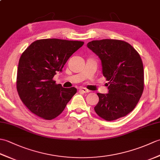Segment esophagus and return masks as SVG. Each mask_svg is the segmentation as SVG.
<instances>
[{
	"mask_svg": "<svg viewBox=\"0 0 160 160\" xmlns=\"http://www.w3.org/2000/svg\"><path fill=\"white\" fill-rule=\"evenodd\" d=\"M80 91L81 93H86L90 92L89 90H88L87 89H86V88H84V87L80 88Z\"/></svg>",
	"mask_w": 160,
	"mask_h": 160,
	"instance_id": "esophagus-1",
	"label": "esophagus"
}]
</instances>
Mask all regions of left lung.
<instances>
[{"instance_id":"obj_1","label":"left lung","mask_w":160,"mask_h":160,"mask_svg":"<svg viewBox=\"0 0 160 160\" xmlns=\"http://www.w3.org/2000/svg\"><path fill=\"white\" fill-rule=\"evenodd\" d=\"M88 48L99 56L108 93H98L94 107L104 120L124 117L136 107L144 91V67L140 54L130 44L120 40L103 39L88 42Z\"/></svg>"}]
</instances>
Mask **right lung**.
<instances>
[{"instance_id": "add662e5", "label": "right lung", "mask_w": 160, "mask_h": 160, "mask_svg": "<svg viewBox=\"0 0 160 160\" xmlns=\"http://www.w3.org/2000/svg\"><path fill=\"white\" fill-rule=\"evenodd\" d=\"M82 41L57 38L32 42L20 58L16 89L20 100L37 116L53 120L64 111L75 94V87L66 89L53 80Z\"/></svg>"}]
</instances>
